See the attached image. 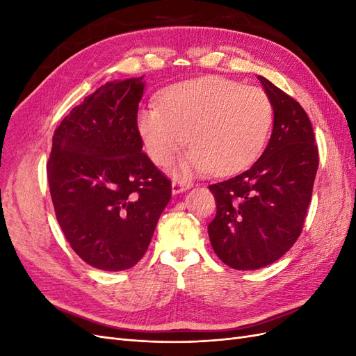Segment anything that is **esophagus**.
<instances>
[{
	"mask_svg": "<svg viewBox=\"0 0 356 356\" xmlns=\"http://www.w3.org/2000/svg\"><path fill=\"white\" fill-rule=\"evenodd\" d=\"M190 182H184V181H179V179H174L172 181V193L177 195V193H182L186 191L187 188H190Z\"/></svg>",
	"mask_w": 356,
	"mask_h": 356,
	"instance_id": "34e87169",
	"label": "esophagus"
}]
</instances>
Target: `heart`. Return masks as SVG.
I'll use <instances>...</instances> for the list:
<instances>
[{
  "instance_id": "heart-1",
  "label": "heart",
  "mask_w": 356,
  "mask_h": 356,
  "mask_svg": "<svg viewBox=\"0 0 356 356\" xmlns=\"http://www.w3.org/2000/svg\"><path fill=\"white\" fill-rule=\"evenodd\" d=\"M273 115V102L263 89L203 77L172 86L159 105L139 111L138 131L156 165H169L188 144L191 149L182 161V172L225 175L260 154Z\"/></svg>"
}]
</instances>
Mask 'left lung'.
I'll return each instance as SVG.
<instances>
[{"instance_id":"1","label":"left lung","mask_w":356,"mask_h":356,"mask_svg":"<svg viewBox=\"0 0 356 356\" xmlns=\"http://www.w3.org/2000/svg\"><path fill=\"white\" fill-rule=\"evenodd\" d=\"M258 80L273 102L270 141L250 169L209 186L217 202L209 241L220 260L236 270L272 264L296 243L319 165L303 106L261 75Z\"/></svg>"}]
</instances>
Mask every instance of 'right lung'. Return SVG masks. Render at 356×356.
<instances>
[{
	"mask_svg": "<svg viewBox=\"0 0 356 356\" xmlns=\"http://www.w3.org/2000/svg\"><path fill=\"white\" fill-rule=\"evenodd\" d=\"M143 79L105 83L53 135L47 179L56 220L74 252L99 270L141 260L172 196L170 179L143 152Z\"/></svg>",
	"mask_w": 356,
	"mask_h": 356,
	"instance_id": "add662e5",
	"label": "right lung"
}]
</instances>
